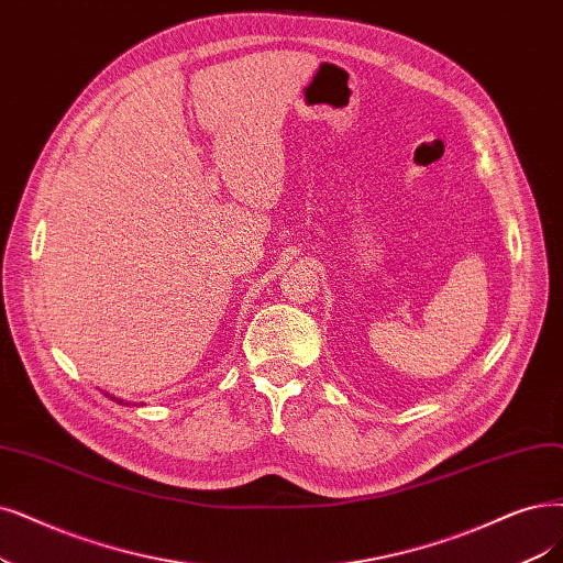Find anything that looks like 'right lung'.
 <instances>
[{
  "label": "right lung",
  "instance_id": "right-lung-1",
  "mask_svg": "<svg viewBox=\"0 0 563 563\" xmlns=\"http://www.w3.org/2000/svg\"><path fill=\"white\" fill-rule=\"evenodd\" d=\"M107 397H111V401H118V404H124V401H122V399H118V397H113V394H109V391H107ZM124 406H128V404H124Z\"/></svg>",
  "mask_w": 563,
  "mask_h": 563
}]
</instances>
